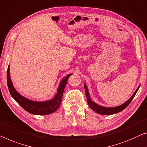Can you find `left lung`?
<instances>
[{
  "mask_svg": "<svg viewBox=\"0 0 147 147\" xmlns=\"http://www.w3.org/2000/svg\"><path fill=\"white\" fill-rule=\"evenodd\" d=\"M139 87H140V85L138 86L137 89L136 90V91L135 92L134 94H133V96H131V97L127 100V101L125 102L124 104H123L121 105H120V106H117V107H113V108H107V107L99 106V105L96 104L95 102H94L92 100V99L90 98V94H89V92H88V88L86 86V84H84L85 92H86L87 102H88V105H89V107L92 109V110L96 111V113H99V114H102V115L114 114V113H117L118 112L121 111L122 110H123V109L125 108L129 104H130L131 102L132 101L133 98L135 97V94H136V93L137 92Z\"/></svg>",
  "mask_w": 147,
  "mask_h": 147,
  "instance_id": "left-lung-1",
  "label": "left lung"
}]
</instances>
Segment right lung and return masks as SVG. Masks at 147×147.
<instances>
[{
  "instance_id": "obj_1",
  "label": "right lung",
  "mask_w": 147,
  "mask_h": 147,
  "mask_svg": "<svg viewBox=\"0 0 147 147\" xmlns=\"http://www.w3.org/2000/svg\"><path fill=\"white\" fill-rule=\"evenodd\" d=\"M72 74H68L66 77L61 80L57 92L51 100L44 102L32 101L24 97L14 88L10 76V67L7 69V84L8 90L12 97L26 111L34 115H48L55 111L61 105L63 94L66 86L67 80Z\"/></svg>"
}]
</instances>
